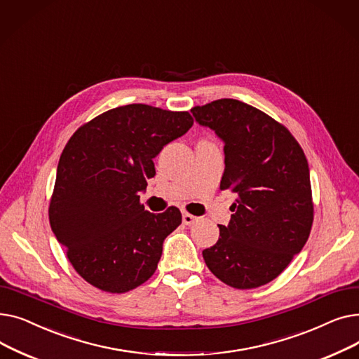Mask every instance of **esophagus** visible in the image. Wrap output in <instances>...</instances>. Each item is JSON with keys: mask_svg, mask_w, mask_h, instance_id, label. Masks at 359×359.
Here are the masks:
<instances>
[{"mask_svg": "<svg viewBox=\"0 0 359 359\" xmlns=\"http://www.w3.org/2000/svg\"><path fill=\"white\" fill-rule=\"evenodd\" d=\"M198 219H199L198 217H195L189 212H183V224H186V225H194L195 222H198Z\"/></svg>", "mask_w": 359, "mask_h": 359, "instance_id": "34e87169", "label": "esophagus"}]
</instances>
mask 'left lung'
Returning a JSON list of instances; mask_svg holds the SVG:
<instances>
[{
    "instance_id": "obj_1",
    "label": "left lung",
    "mask_w": 359,
    "mask_h": 359,
    "mask_svg": "<svg viewBox=\"0 0 359 359\" xmlns=\"http://www.w3.org/2000/svg\"><path fill=\"white\" fill-rule=\"evenodd\" d=\"M224 141L221 191L237 194L230 224L202 252L224 284L252 290L279 276L309 240L314 203L303 148L291 132L248 103L219 99L191 109Z\"/></svg>"
}]
</instances>
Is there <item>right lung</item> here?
Returning <instances> with one entry per match:
<instances>
[{
	"instance_id": "1",
	"label": "right lung",
	"mask_w": 359,
	"mask_h": 359,
	"mask_svg": "<svg viewBox=\"0 0 359 359\" xmlns=\"http://www.w3.org/2000/svg\"><path fill=\"white\" fill-rule=\"evenodd\" d=\"M192 125L189 111L126 104L81 125L67 142L49 222L90 285L123 294L156 272L163 241L182 224V214L176 206L151 214L140 194L156 176L153 158Z\"/></svg>"
}]
</instances>
